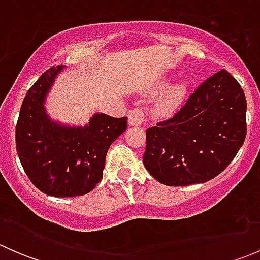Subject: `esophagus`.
<instances>
[{
	"label": "esophagus",
	"mask_w": 260,
	"mask_h": 260,
	"mask_svg": "<svg viewBox=\"0 0 260 260\" xmlns=\"http://www.w3.org/2000/svg\"><path fill=\"white\" fill-rule=\"evenodd\" d=\"M145 122L146 114L142 109L136 108L129 111V113H128V123H129V125H132V127H140Z\"/></svg>",
	"instance_id": "1"
}]
</instances>
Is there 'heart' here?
<instances>
[{
	"label": "heart",
	"instance_id": "b5f03b06",
	"mask_svg": "<svg viewBox=\"0 0 260 260\" xmlns=\"http://www.w3.org/2000/svg\"><path fill=\"white\" fill-rule=\"evenodd\" d=\"M166 85V81H162L158 85V88H164ZM186 93V86L183 84H175V85L170 86L169 89L164 91L161 95L158 96L156 102V111L159 114H171L177 109L182 102L183 96Z\"/></svg>",
	"mask_w": 260,
	"mask_h": 260
}]
</instances>
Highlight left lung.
<instances>
[{
  "instance_id": "8db88e82",
  "label": "left lung",
  "mask_w": 260,
  "mask_h": 260,
  "mask_svg": "<svg viewBox=\"0 0 260 260\" xmlns=\"http://www.w3.org/2000/svg\"><path fill=\"white\" fill-rule=\"evenodd\" d=\"M246 99L226 70L204 81L174 115L146 131L143 164L158 182H206L237 156L246 135Z\"/></svg>"
}]
</instances>
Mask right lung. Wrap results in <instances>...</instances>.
<instances>
[{"label":"right lung","instance_id":"obj_1","mask_svg":"<svg viewBox=\"0 0 260 260\" xmlns=\"http://www.w3.org/2000/svg\"><path fill=\"white\" fill-rule=\"evenodd\" d=\"M64 65L50 68L26 94L16 125V149L31 182L55 198L90 192L103 177L108 148L127 128V118L94 113L84 125L55 120L46 99Z\"/></svg>","mask_w":260,"mask_h":260}]
</instances>
